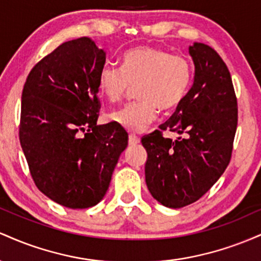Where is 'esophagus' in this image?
<instances>
[{
	"label": "esophagus",
	"mask_w": 261,
	"mask_h": 261,
	"mask_svg": "<svg viewBox=\"0 0 261 261\" xmlns=\"http://www.w3.org/2000/svg\"><path fill=\"white\" fill-rule=\"evenodd\" d=\"M140 143V139L136 136V135H128V145L135 146Z\"/></svg>",
	"instance_id": "esophagus-1"
}]
</instances>
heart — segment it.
<instances>
[{
  "label": "heart",
  "mask_w": 261,
  "mask_h": 261,
  "mask_svg": "<svg viewBox=\"0 0 261 261\" xmlns=\"http://www.w3.org/2000/svg\"><path fill=\"white\" fill-rule=\"evenodd\" d=\"M193 80L190 61L155 46H137L122 55L121 68L104 65L98 89L109 101H119L131 86L139 100L108 115L114 124L133 133L146 130L157 116V108L170 110L180 104Z\"/></svg>",
  "instance_id": "heart-1"
}]
</instances>
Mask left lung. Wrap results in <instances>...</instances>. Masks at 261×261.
Here are the masks:
<instances>
[{"mask_svg": "<svg viewBox=\"0 0 261 261\" xmlns=\"http://www.w3.org/2000/svg\"><path fill=\"white\" fill-rule=\"evenodd\" d=\"M195 72L191 88L161 130L143 136L147 151L146 184L151 195L169 208L190 205L206 194L230 161L238 109L228 68L207 45L189 46Z\"/></svg>", "mask_w": 261, "mask_h": 261, "instance_id": "obj_1", "label": "left lung"}]
</instances>
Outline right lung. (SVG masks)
I'll list each match as a JSON object with an SVG mask.
<instances>
[{"label":"right lung","instance_id":"1","mask_svg":"<svg viewBox=\"0 0 261 261\" xmlns=\"http://www.w3.org/2000/svg\"><path fill=\"white\" fill-rule=\"evenodd\" d=\"M106 59L91 38L66 41L33 67L23 88L19 140L33 180L68 208L101 201L127 147L121 126L97 125Z\"/></svg>","mask_w":261,"mask_h":261}]
</instances>
